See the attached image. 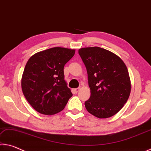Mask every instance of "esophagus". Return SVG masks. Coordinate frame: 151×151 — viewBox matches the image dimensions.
Instances as JSON below:
<instances>
[{
    "label": "esophagus",
    "mask_w": 151,
    "mask_h": 151,
    "mask_svg": "<svg viewBox=\"0 0 151 151\" xmlns=\"http://www.w3.org/2000/svg\"><path fill=\"white\" fill-rule=\"evenodd\" d=\"M80 88H77L74 89L73 91H74V92H75V93H78L79 91H80Z\"/></svg>",
    "instance_id": "34e87169"
}]
</instances>
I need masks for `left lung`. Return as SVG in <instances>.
Returning <instances> with one entry per match:
<instances>
[{
	"instance_id": "obj_1",
	"label": "left lung",
	"mask_w": 151,
	"mask_h": 151,
	"mask_svg": "<svg viewBox=\"0 0 151 151\" xmlns=\"http://www.w3.org/2000/svg\"><path fill=\"white\" fill-rule=\"evenodd\" d=\"M88 72L91 96L86 110L100 118L112 116L122 109L131 86L127 68L119 57L105 49L93 47L79 49Z\"/></svg>"
}]
</instances>
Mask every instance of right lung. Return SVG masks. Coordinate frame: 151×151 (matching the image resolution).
Masks as SVG:
<instances>
[{"mask_svg": "<svg viewBox=\"0 0 151 151\" xmlns=\"http://www.w3.org/2000/svg\"><path fill=\"white\" fill-rule=\"evenodd\" d=\"M74 54V49L53 47L35 53L27 61L22 90L38 112L52 115L61 112L72 96L64 80L63 68Z\"/></svg>", "mask_w": 151, "mask_h": 151, "instance_id": "add662e5", "label": "right lung"}]
</instances>
